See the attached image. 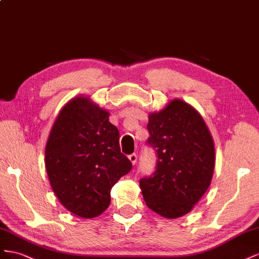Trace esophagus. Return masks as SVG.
Masks as SVG:
<instances>
[{
    "label": "esophagus",
    "instance_id": "obj_1",
    "mask_svg": "<svg viewBox=\"0 0 259 259\" xmlns=\"http://www.w3.org/2000/svg\"><path fill=\"white\" fill-rule=\"evenodd\" d=\"M129 160L131 161L132 165H136V162H137V154L129 155Z\"/></svg>",
    "mask_w": 259,
    "mask_h": 259
}]
</instances>
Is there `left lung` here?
<instances>
[{"label":"left lung","instance_id":"left-lung-1","mask_svg":"<svg viewBox=\"0 0 259 259\" xmlns=\"http://www.w3.org/2000/svg\"><path fill=\"white\" fill-rule=\"evenodd\" d=\"M147 130L157 164L152 176L140 180L144 201L162 217H182L210 186L215 169L210 131L201 114L180 99L151 113Z\"/></svg>","mask_w":259,"mask_h":259}]
</instances>
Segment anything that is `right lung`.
Returning a JSON list of instances; mask_svg holds the SVG:
<instances>
[{
  "label": "right lung",
  "mask_w": 259,
  "mask_h": 259,
  "mask_svg": "<svg viewBox=\"0 0 259 259\" xmlns=\"http://www.w3.org/2000/svg\"><path fill=\"white\" fill-rule=\"evenodd\" d=\"M108 117L90 98H73L56 117L46 145L51 187L64 207L81 218L104 212L110 190L132 168Z\"/></svg>",
  "instance_id": "obj_1"
}]
</instances>
